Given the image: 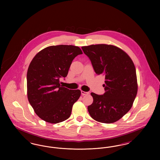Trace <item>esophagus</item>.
<instances>
[{
  "label": "esophagus",
  "mask_w": 160,
  "mask_h": 160,
  "mask_svg": "<svg viewBox=\"0 0 160 160\" xmlns=\"http://www.w3.org/2000/svg\"><path fill=\"white\" fill-rule=\"evenodd\" d=\"M81 93H82V95H88L89 94V92H84L83 91H82Z\"/></svg>",
  "instance_id": "34e87169"
}]
</instances>
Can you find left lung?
<instances>
[{
    "mask_svg": "<svg viewBox=\"0 0 160 160\" xmlns=\"http://www.w3.org/2000/svg\"><path fill=\"white\" fill-rule=\"evenodd\" d=\"M97 75L105 77V93L92 92L93 103L88 107L92 118L98 122H116L131 109L137 95L136 71L131 59L122 49L107 44L82 47Z\"/></svg>",
    "mask_w": 160,
    "mask_h": 160,
    "instance_id": "8db88e82",
    "label": "left lung"
}]
</instances>
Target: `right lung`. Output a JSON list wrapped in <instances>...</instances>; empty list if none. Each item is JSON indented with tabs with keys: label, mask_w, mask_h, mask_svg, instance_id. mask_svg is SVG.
<instances>
[{
	"label": "right lung",
	"mask_w": 160,
	"mask_h": 160,
	"mask_svg": "<svg viewBox=\"0 0 160 160\" xmlns=\"http://www.w3.org/2000/svg\"><path fill=\"white\" fill-rule=\"evenodd\" d=\"M81 54L77 46H49L31 61L27 72L28 98L35 113L44 121L59 123L71 114L81 91L62 86L59 78L67 76L73 59Z\"/></svg>",
	"instance_id": "add662e5"
}]
</instances>
